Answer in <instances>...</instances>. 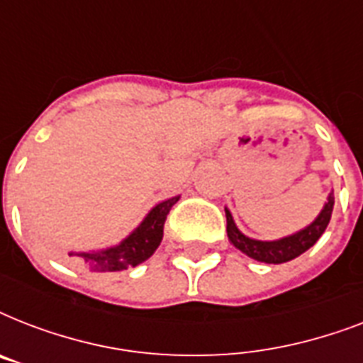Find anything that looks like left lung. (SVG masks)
<instances>
[{
    "instance_id": "obj_1",
    "label": "left lung",
    "mask_w": 363,
    "mask_h": 363,
    "mask_svg": "<svg viewBox=\"0 0 363 363\" xmlns=\"http://www.w3.org/2000/svg\"><path fill=\"white\" fill-rule=\"evenodd\" d=\"M332 211L333 194H330V198H328L324 209L320 211V215L316 216L315 220L311 222L305 230L294 233V235H288V238L277 239V241H258V239H250L247 235H242L239 232V228L235 226V222H233L232 213L226 209L228 239L233 242V247L239 248L241 252H245L250 258L258 259V262H265V264H284V262L298 258L299 254L309 250L320 239V235L326 232L328 224H330Z\"/></svg>"
}]
</instances>
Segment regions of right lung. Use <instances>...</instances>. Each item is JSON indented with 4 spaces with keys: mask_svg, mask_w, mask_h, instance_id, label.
Masks as SVG:
<instances>
[{
    "mask_svg": "<svg viewBox=\"0 0 363 363\" xmlns=\"http://www.w3.org/2000/svg\"><path fill=\"white\" fill-rule=\"evenodd\" d=\"M179 201V196L169 198L154 207L145 220L116 247L94 252H69L73 262L94 273H107V271H122L143 264L154 254L164 238L165 218L171 207Z\"/></svg>",
    "mask_w": 363,
    "mask_h": 363,
    "instance_id": "add662e5",
    "label": "right lung"
}]
</instances>
